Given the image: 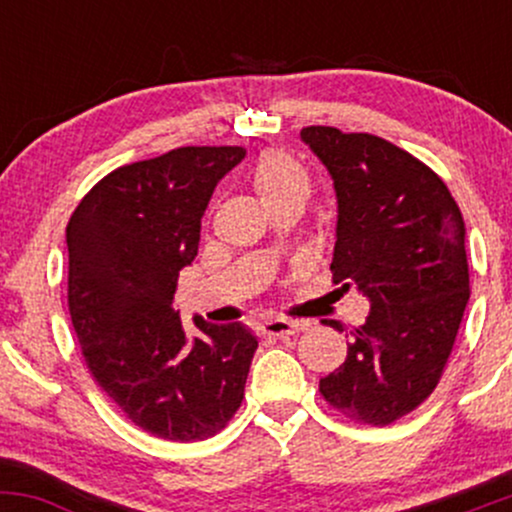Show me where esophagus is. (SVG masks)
Wrapping results in <instances>:
<instances>
[{"instance_id": "esophagus-1", "label": "esophagus", "mask_w": 512, "mask_h": 512, "mask_svg": "<svg viewBox=\"0 0 512 512\" xmlns=\"http://www.w3.org/2000/svg\"><path fill=\"white\" fill-rule=\"evenodd\" d=\"M303 327L293 320H284V317H274V320H264L260 325V334L269 339H279V337H291V334L301 332Z\"/></svg>"}]
</instances>
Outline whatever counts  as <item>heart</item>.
I'll return each instance as SVG.
<instances>
[{"label":"heart","mask_w":512,"mask_h":512,"mask_svg":"<svg viewBox=\"0 0 512 512\" xmlns=\"http://www.w3.org/2000/svg\"><path fill=\"white\" fill-rule=\"evenodd\" d=\"M252 187L267 209L286 202H301L310 195L308 170L286 151H264L252 168Z\"/></svg>","instance_id":"obj_1"}]
</instances>
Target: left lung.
Instances as JSON below:
<instances>
[{"mask_svg":"<svg viewBox=\"0 0 512 512\" xmlns=\"http://www.w3.org/2000/svg\"><path fill=\"white\" fill-rule=\"evenodd\" d=\"M301 142L332 175L337 291L370 301L349 330L344 366L320 392L351 421L387 426L414 411L443 375L469 301L464 219L445 182L419 158L373 134L303 127Z\"/></svg>","mask_w":512,"mask_h":512,"instance_id":"obj_1","label":"left lung"}]
</instances>
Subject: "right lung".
I'll return each mask as SVG.
<instances>
[{"label": "right lung", "instance_id": "add662e5", "mask_svg": "<svg viewBox=\"0 0 512 512\" xmlns=\"http://www.w3.org/2000/svg\"><path fill=\"white\" fill-rule=\"evenodd\" d=\"M240 146H182L98 182L69 219V313L93 380L158 438L219 433L243 402L257 337L243 322L195 317L187 337L173 308L182 267L197 257L216 185Z\"/></svg>", "mask_w": 512, "mask_h": 512}]
</instances>
